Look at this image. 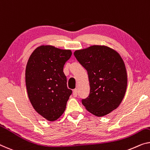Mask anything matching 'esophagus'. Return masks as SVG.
<instances>
[{"label":"esophagus","instance_id":"1","mask_svg":"<svg viewBox=\"0 0 150 150\" xmlns=\"http://www.w3.org/2000/svg\"><path fill=\"white\" fill-rule=\"evenodd\" d=\"M73 96H74V97H77V89H73Z\"/></svg>","mask_w":150,"mask_h":150}]
</instances>
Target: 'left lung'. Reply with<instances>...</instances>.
I'll use <instances>...</instances> for the list:
<instances>
[{
  "label": "left lung",
  "mask_w": 150,
  "mask_h": 150,
  "mask_svg": "<svg viewBox=\"0 0 150 150\" xmlns=\"http://www.w3.org/2000/svg\"><path fill=\"white\" fill-rule=\"evenodd\" d=\"M74 55L88 71L90 93L82 100L87 110L103 117L117 108L127 86L126 67L119 54L108 46L94 45L76 50Z\"/></svg>",
  "instance_id": "1"
}]
</instances>
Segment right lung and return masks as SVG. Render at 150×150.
I'll use <instances>...</instances> for the list:
<instances>
[{
    "label": "right lung",
    "mask_w": 150,
    "mask_h": 150,
    "mask_svg": "<svg viewBox=\"0 0 150 150\" xmlns=\"http://www.w3.org/2000/svg\"><path fill=\"white\" fill-rule=\"evenodd\" d=\"M71 54V50L40 46L27 63L25 84L29 99L35 110L50 121L57 120L63 114L72 93L63 72Z\"/></svg>",
    "instance_id": "1"
}]
</instances>
